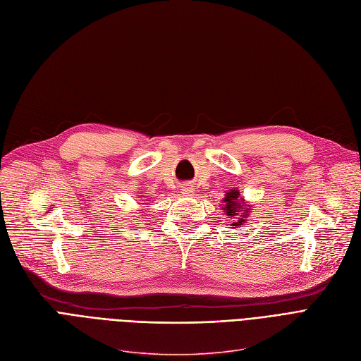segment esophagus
Returning a JSON list of instances; mask_svg holds the SVG:
<instances>
[{"label":"esophagus","mask_w":361,"mask_h":361,"mask_svg":"<svg viewBox=\"0 0 361 361\" xmlns=\"http://www.w3.org/2000/svg\"><path fill=\"white\" fill-rule=\"evenodd\" d=\"M180 190H181V193H183V195H185V196H190V195L195 192L192 184H183Z\"/></svg>","instance_id":"34e87169"}]
</instances>
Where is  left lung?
I'll return each mask as SVG.
<instances>
[{"instance_id": "8db88e82", "label": "left lung", "mask_w": 361, "mask_h": 361, "mask_svg": "<svg viewBox=\"0 0 361 361\" xmlns=\"http://www.w3.org/2000/svg\"><path fill=\"white\" fill-rule=\"evenodd\" d=\"M239 193L238 190L232 189L231 192L226 193L223 202H224V212L231 217H235L238 220H235L233 226H243L245 224L247 221V217H248V212H250V205L247 202H244L243 197H239Z\"/></svg>"}]
</instances>
